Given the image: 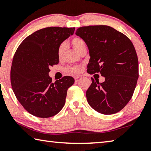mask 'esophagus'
<instances>
[{"label":"esophagus","instance_id":"34e87169","mask_svg":"<svg viewBox=\"0 0 151 151\" xmlns=\"http://www.w3.org/2000/svg\"><path fill=\"white\" fill-rule=\"evenodd\" d=\"M80 78H81V76H79V75H78V76H75V81H76V82H77L78 79Z\"/></svg>","mask_w":151,"mask_h":151}]
</instances>
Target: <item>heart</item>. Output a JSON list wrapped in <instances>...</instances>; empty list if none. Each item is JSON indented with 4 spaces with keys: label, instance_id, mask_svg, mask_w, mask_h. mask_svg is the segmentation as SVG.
Wrapping results in <instances>:
<instances>
[{
    "label": "heart",
    "instance_id": "heart-1",
    "mask_svg": "<svg viewBox=\"0 0 151 151\" xmlns=\"http://www.w3.org/2000/svg\"><path fill=\"white\" fill-rule=\"evenodd\" d=\"M71 44L74 49H75L76 52H79L82 48L84 47H86L85 42L84 40L81 39V38L78 37H75L71 39ZM66 50V45L65 43H62L59 47L58 48V58H61L63 56L64 52ZM82 69H83V66H73V67H69L66 68V71L68 73H78L81 72Z\"/></svg>",
    "mask_w": 151,
    "mask_h": 151
}]
</instances>
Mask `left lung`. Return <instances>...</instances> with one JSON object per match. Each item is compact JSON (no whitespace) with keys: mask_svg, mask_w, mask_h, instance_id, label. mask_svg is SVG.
I'll return each instance as SVG.
<instances>
[{"mask_svg":"<svg viewBox=\"0 0 151 151\" xmlns=\"http://www.w3.org/2000/svg\"><path fill=\"white\" fill-rule=\"evenodd\" d=\"M87 45V72L100 73L103 83L94 81L86 92L92 108L104 114L116 113L132 98L139 78L137 55L129 38L106 25L82 27L76 30Z\"/></svg>","mask_w":151,"mask_h":151,"instance_id":"8db88e82","label":"left lung"}]
</instances>
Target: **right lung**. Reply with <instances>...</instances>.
I'll return each mask as SVG.
<instances>
[{
    "label": "right lung",
    "instance_id": "1",
    "mask_svg": "<svg viewBox=\"0 0 151 151\" xmlns=\"http://www.w3.org/2000/svg\"><path fill=\"white\" fill-rule=\"evenodd\" d=\"M75 30L58 27L40 29L28 36L15 52L11 70L12 88L19 103L32 115L48 118L65 105L67 90L75 79L65 76L52 83L48 73L50 66L59 61V46Z\"/></svg>",
    "mask_w": 151,
    "mask_h": 151
}]
</instances>
